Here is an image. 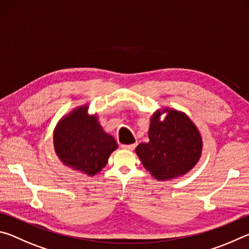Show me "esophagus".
Here are the masks:
<instances>
[{"instance_id": "1", "label": "esophagus", "mask_w": 249, "mask_h": 249, "mask_svg": "<svg viewBox=\"0 0 249 249\" xmlns=\"http://www.w3.org/2000/svg\"><path fill=\"white\" fill-rule=\"evenodd\" d=\"M135 147H136V144H130V145H122V148L123 149H127V150H134Z\"/></svg>"}]
</instances>
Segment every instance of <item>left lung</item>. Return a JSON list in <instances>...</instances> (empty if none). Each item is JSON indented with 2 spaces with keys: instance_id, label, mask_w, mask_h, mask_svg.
Segmentation results:
<instances>
[{
  "instance_id": "left-lung-1",
  "label": "left lung",
  "mask_w": 249,
  "mask_h": 249,
  "mask_svg": "<svg viewBox=\"0 0 249 249\" xmlns=\"http://www.w3.org/2000/svg\"><path fill=\"white\" fill-rule=\"evenodd\" d=\"M166 113L165 119L160 116ZM148 142L136 147L144 167L157 180H170L190 171L199 161L202 137L195 123L183 112L172 108L157 111L150 117Z\"/></svg>"
}]
</instances>
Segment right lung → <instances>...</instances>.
<instances>
[{
    "label": "right lung",
    "instance_id": "add662e5",
    "mask_svg": "<svg viewBox=\"0 0 249 249\" xmlns=\"http://www.w3.org/2000/svg\"><path fill=\"white\" fill-rule=\"evenodd\" d=\"M89 105L74 108L58 122L53 130V147L65 166L94 176L107 166L117 149L114 137L105 133L95 114H88Z\"/></svg>",
    "mask_w": 249,
    "mask_h": 249
}]
</instances>
